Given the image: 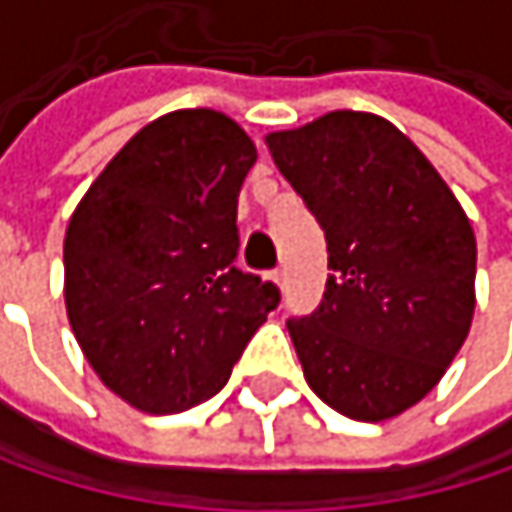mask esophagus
<instances>
[{"instance_id":"esophagus-1","label":"esophagus","mask_w":512,"mask_h":512,"mask_svg":"<svg viewBox=\"0 0 512 512\" xmlns=\"http://www.w3.org/2000/svg\"><path fill=\"white\" fill-rule=\"evenodd\" d=\"M272 281L284 290V269H275V272H272Z\"/></svg>"}]
</instances>
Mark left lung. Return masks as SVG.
I'll return each mask as SVG.
<instances>
[{
  "label": "left lung",
  "mask_w": 512,
  "mask_h": 512,
  "mask_svg": "<svg viewBox=\"0 0 512 512\" xmlns=\"http://www.w3.org/2000/svg\"><path fill=\"white\" fill-rule=\"evenodd\" d=\"M326 234L320 305L287 329L314 394L385 421L436 388L474 314L477 243L460 201L394 124L332 112L266 136Z\"/></svg>",
  "instance_id": "left-lung-1"
}]
</instances>
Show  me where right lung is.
<instances>
[{
	"label": "right lung",
	"mask_w": 512,
	"mask_h": 512,
	"mask_svg": "<svg viewBox=\"0 0 512 512\" xmlns=\"http://www.w3.org/2000/svg\"><path fill=\"white\" fill-rule=\"evenodd\" d=\"M257 151L222 112L139 130L79 201L64 237V302L97 376L168 415L225 388L281 290L243 272L237 198Z\"/></svg>",
	"instance_id": "1"
}]
</instances>
